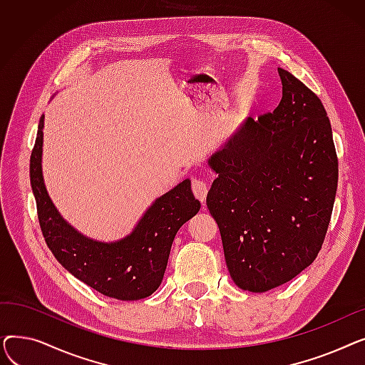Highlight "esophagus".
<instances>
[{"label": "esophagus", "instance_id": "34e87169", "mask_svg": "<svg viewBox=\"0 0 365 365\" xmlns=\"http://www.w3.org/2000/svg\"><path fill=\"white\" fill-rule=\"evenodd\" d=\"M190 187H192V192H194L195 198L200 200L201 202H204L207 192H208V187H207L205 182H202L200 179H192V182H190Z\"/></svg>", "mask_w": 365, "mask_h": 365}]
</instances>
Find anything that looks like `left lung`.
<instances>
[{
    "label": "left lung",
    "mask_w": 365,
    "mask_h": 365,
    "mask_svg": "<svg viewBox=\"0 0 365 365\" xmlns=\"http://www.w3.org/2000/svg\"><path fill=\"white\" fill-rule=\"evenodd\" d=\"M282 99L210 158L207 194L226 266L242 290L293 279L318 256L337 190L331 124L318 96L278 68Z\"/></svg>",
    "instance_id": "1"
}]
</instances>
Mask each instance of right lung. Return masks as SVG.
Returning <instances> with one entry per match:
<instances>
[{
  "label": "right lung",
  "mask_w": 365,
  "mask_h": 365,
  "mask_svg": "<svg viewBox=\"0 0 365 365\" xmlns=\"http://www.w3.org/2000/svg\"><path fill=\"white\" fill-rule=\"evenodd\" d=\"M44 115L38 124L29 176L38 222L54 257L75 278L118 300L145 299L164 277L171 244L180 226L200 212L186 179L153 202L131 235L118 242H98L78 234L54 208L41 173Z\"/></svg>",
  "instance_id": "1"
}]
</instances>
